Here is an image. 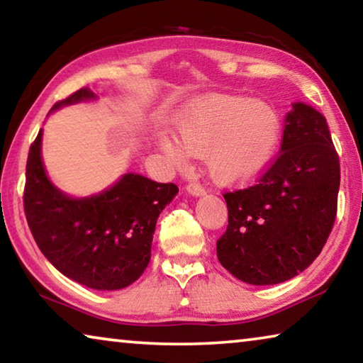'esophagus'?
<instances>
[{
	"mask_svg": "<svg viewBox=\"0 0 363 363\" xmlns=\"http://www.w3.org/2000/svg\"><path fill=\"white\" fill-rule=\"evenodd\" d=\"M186 190H187V194L192 195V196H203L206 194L205 189L201 187L200 184H189Z\"/></svg>",
	"mask_w": 363,
	"mask_h": 363,
	"instance_id": "34e87169",
	"label": "esophagus"
}]
</instances>
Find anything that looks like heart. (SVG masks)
<instances>
[{
  "mask_svg": "<svg viewBox=\"0 0 363 363\" xmlns=\"http://www.w3.org/2000/svg\"><path fill=\"white\" fill-rule=\"evenodd\" d=\"M173 134L160 145L176 162L203 153L213 181L233 186L251 179L272 158L279 139V115L270 104L240 94L194 97L174 118Z\"/></svg>",
  "mask_w": 363,
  "mask_h": 363,
  "instance_id": "1",
  "label": "heart"
}]
</instances>
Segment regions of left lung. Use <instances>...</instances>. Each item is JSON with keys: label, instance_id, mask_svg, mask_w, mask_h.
<instances>
[{"label": "left lung", "instance_id": "1", "mask_svg": "<svg viewBox=\"0 0 363 363\" xmlns=\"http://www.w3.org/2000/svg\"><path fill=\"white\" fill-rule=\"evenodd\" d=\"M277 160L256 186L224 194L218 259L250 285H277L314 262L333 229L340 158L325 116L293 102Z\"/></svg>", "mask_w": 363, "mask_h": 363}]
</instances>
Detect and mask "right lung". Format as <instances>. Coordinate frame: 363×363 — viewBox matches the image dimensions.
<instances>
[{"label": "right lung", "instance_id": "obj_1", "mask_svg": "<svg viewBox=\"0 0 363 363\" xmlns=\"http://www.w3.org/2000/svg\"><path fill=\"white\" fill-rule=\"evenodd\" d=\"M89 101L97 96L82 88L48 115ZM41 143L43 130L30 147L23 192L27 223L41 253L65 277L93 290L131 285L150 261L160 213L179 189L126 173L99 194L72 196L49 179Z\"/></svg>", "mask_w": 363, "mask_h": 363}]
</instances>
